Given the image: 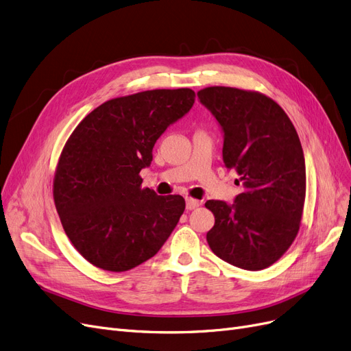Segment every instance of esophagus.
<instances>
[{"label": "esophagus", "mask_w": 351, "mask_h": 351, "mask_svg": "<svg viewBox=\"0 0 351 351\" xmlns=\"http://www.w3.org/2000/svg\"><path fill=\"white\" fill-rule=\"evenodd\" d=\"M201 205V202L198 199L193 198H186V210H195Z\"/></svg>", "instance_id": "34e87169"}]
</instances>
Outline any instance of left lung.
Segmentation results:
<instances>
[{"label": "left lung", "mask_w": 351, "mask_h": 351, "mask_svg": "<svg viewBox=\"0 0 351 351\" xmlns=\"http://www.w3.org/2000/svg\"><path fill=\"white\" fill-rule=\"evenodd\" d=\"M198 98L223 127L224 165L244 186L232 205L205 202L215 217L206 241L232 266L266 269L300 231L306 192L300 137L279 104L257 90L208 86Z\"/></svg>", "instance_id": "8db88e82"}]
</instances>
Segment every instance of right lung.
Segmentation results:
<instances>
[{
	"mask_svg": "<svg viewBox=\"0 0 351 351\" xmlns=\"http://www.w3.org/2000/svg\"><path fill=\"white\" fill-rule=\"evenodd\" d=\"M193 102L189 88L117 97L90 111L64 143L53 199L68 239L90 265L130 270L171 236L185 199L141 188L140 171L150 165L156 140Z\"/></svg>",
	"mask_w": 351,
	"mask_h": 351,
	"instance_id": "1",
	"label": "right lung"
}]
</instances>
